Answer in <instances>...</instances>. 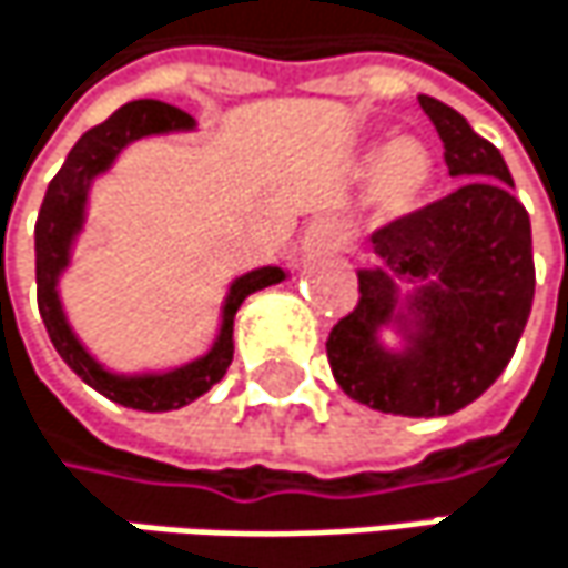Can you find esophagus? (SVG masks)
Instances as JSON below:
<instances>
[{"mask_svg": "<svg viewBox=\"0 0 568 568\" xmlns=\"http://www.w3.org/2000/svg\"><path fill=\"white\" fill-rule=\"evenodd\" d=\"M307 248L311 251H343L349 235H346V225L339 219H317L311 229H307Z\"/></svg>", "mask_w": 568, "mask_h": 568, "instance_id": "obj_1", "label": "esophagus"}]
</instances>
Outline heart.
<instances>
[{"label": "heart", "mask_w": 568, "mask_h": 568, "mask_svg": "<svg viewBox=\"0 0 568 568\" xmlns=\"http://www.w3.org/2000/svg\"><path fill=\"white\" fill-rule=\"evenodd\" d=\"M435 173V153L415 136L383 143L363 160V176L369 179V195L383 219L412 215L428 199Z\"/></svg>", "instance_id": "heart-1"}]
</instances>
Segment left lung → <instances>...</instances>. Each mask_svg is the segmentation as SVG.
Wrapping results in <instances>:
<instances>
[{
    "label": "left lung",
    "mask_w": 568,
    "mask_h": 568,
    "mask_svg": "<svg viewBox=\"0 0 568 568\" xmlns=\"http://www.w3.org/2000/svg\"><path fill=\"white\" fill-rule=\"evenodd\" d=\"M445 163L462 185L373 235L379 267L359 271V304L326 339L333 379L349 398L408 418L452 415L507 369L532 307L530 215L494 143L458 110L422 94ZM413 294L397 297V281ZM395 325L406 346L386 351Z\"/></svg>",
    "instance_id": "left-lung-1"
}]
</instances>
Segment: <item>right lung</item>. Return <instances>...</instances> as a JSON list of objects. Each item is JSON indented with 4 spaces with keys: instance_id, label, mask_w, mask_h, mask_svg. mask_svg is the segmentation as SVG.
Returning a JSON list of instances; mask_svg holds the SVG:
<instances>
[{
    "instance_id": "obj_1",
    "label": "right lung",
    "mask_w": 568,
    "mask_h": 568,
    "mask_svg": "<svg viewBox=\"0 0 568 568\" xmlns=\"http://www.w3.org/2000/svg\"><path fill=\"white\" fill-rule=\"evenodd\" d=\"M195 120L173 104L163 101H133L123 104L116 113H110L104 123L91 126L68 153L64 166L58 176L48 182L41 212L36 222V281H38V311L44 320V329L58 349V356L101 395H106L116 405L140 408V412H170L195 402L199 395L212 389L232 366L235 353V314L245 304V297L281 284L287 274L281 267H257L232 281L225 307H222V326L212 343V349L179 369L170 373H136V376H120L104 369L84 343L74 336L71 323L64 317L61 297H58V277L71 264V245L78 232L84 229V209H88V192L91 182L113 166L120 150L140 136L153 133H173V130H192Z\"/></svg>"
}]
</instances>
